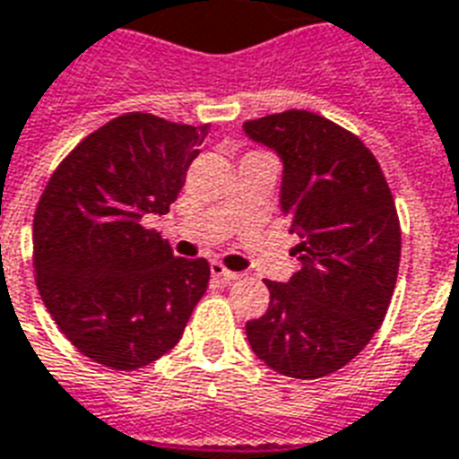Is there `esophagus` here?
<instances>
[{
	"label": "esophagus",
	"mask_w": 459,
	"mask_h": 459,
	"mask_svg": "<svg viewBox=\"0 0 459 459\" xmlns=\"http://www.w3.org/2000/svg\"><path fill=\"white\" fill-rule=\"evenodd\" d=\"M212 274L223 279V281H236V279H240L238 272H230V269L226 267V264H221V262H212Z\"/></svg>",
	"instance_id": "34e87169"
}]
</instances>
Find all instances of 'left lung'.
Masks as SVG:
<instances>
[{
    "label": "left lung",
    "instance_id": "8db88e82",
    "mask_svg": "<svg viewBox=\"0 0 459 459\" xmlns=\"http://www.w3.org/2000/svg\"><path fill=\"white\" fill-rule=\"evenodd\" d=\"M284 160L281 212L299 233L300 269L264 281L267 313L245 325L257 359L281 376H330L383 325L400 269L402 230L380 163L361 139L310 110L243 125Z\"/></svg>",
    "mask_w": 459,
    "mask_h": 459
}]
</instances>
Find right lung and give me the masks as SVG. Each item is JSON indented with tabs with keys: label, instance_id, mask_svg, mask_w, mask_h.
Returning a JSON list of instances; mask_svg holds the SVG:
<instances>
[{
	"label": "right lung",
	"instance_id": "add662e5",
	"mask_svg": "<svg viewBox=\"0 0 459 459\" xmlns=\"http://www.w3.org/2000/svg\"><path fill=\"white\" fill-rule=\"evenodd\" d=\"M209 125L125 113L66 153L33 216L35 284L72 344L113 370L149 366L183 337L209 284L146 214H166Z\"/></svg>",
	"mask_w": 459,
	"mask_h": 459
}]
</instances>
